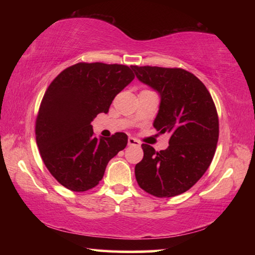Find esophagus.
<instances>
[{
  "instance_id": "1",
  "label": "esophagus",
  "mask_w": 255,
  "mask_h": 255,
  "mask_svg": "<svg viewBox=\"0 0 255 255\" xmlns=\"http://www.w3.org/2000/svg\"><path fill=\"white\" fill-rule=\"evenodd\" d=\"M128 145H129V146H137V147H139V146H140V141L137 140L136 138L129 137V138H128Z\"/></svg>"
}]
</instances>
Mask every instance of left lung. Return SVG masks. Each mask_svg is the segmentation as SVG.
Segmentation results:
<instances>
[{
  "instance_id": "8db88e82",
  "label": "left lung",
  "mask_w": 255,
  "mask_h": 255,
  "mask_svg": "<svg viewBox=\"0 0 255 255\" xmlns=\"http://www.w3.org/2000/svg\"><path fill=\"white\" fill-rule=\"evenodd\" d=\"M137 79L156 90L161 103L154 127L170 133L169 147L156 152L141 145L144 157L135 166L139 187L169 198L195 185L208 169L219 136L218 115L205 84L182 68L131 66Z\"/></svg>"
}]
</instances>
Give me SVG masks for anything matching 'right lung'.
<instances>
[{"label": "right lung", "instance_id": "add662e5", "mask_svg": "<svg viewBox=\"0 0 255 255\" xmlns=\"http://www.w3.org/2000/svg\"><path fill=\"white\" fill-rule=\"evenodd\" d=\"M133 79L126 65L82 62L60 72L46 90L36 141L50 174L71 191L98 185L108 162L126 147V133L97 138L91 123L109 111L115 97Z\"/></svg>", "mask_w": 255, "mask_h": 255}]
</instances>
